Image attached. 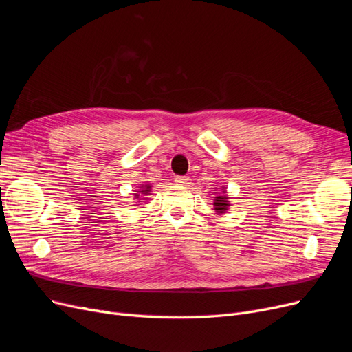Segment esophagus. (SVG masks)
Wrapping results in <instances>:
<instances>
[{
    "instance_id": "1",
    "label": "esophagus",
    "mask_w": 352,
    "mask_h": 352,
    "mask_svg": "<svg viewBox=\"0 0 352 352\" xmlns=\"http://www.w3.org/2000/svg\"><path fill=\"white\" fill-rule=\"evenodd\" d=\"M189 180V177L188 176H176L175 177V182L177 184V185H185L186 182Z\"/></svg>"
}]
</instances>
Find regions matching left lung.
<instances>
[{
    "mask_svg": "<svg viewBox=\"0 0 352 352\" xmlns=\"http://www.w3.org/2000/svg\"><path fill=\"white\" fill-rule=\"evenodd\" d=\"M212 202H214V204H212V206H214V210H216L217 214H223V212L228 211L230 202H229V197H228V192H226V188L225 186H223L221 192L217 194V197H214V201H212Z\"/></svg>",
    "mask_w": 352,
    "mask_h": 352,
    "instance_id": "obj_1",
    "label": "left lung"
}]
</instances>
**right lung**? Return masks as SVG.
<instances>
[{
  "label": "right lung",
  "mask_w": 352,
  "mask_h": 352,
  "mask_svg": "<svg viewBox=\"0 0 352 352\" xmlns=\"http://www.w3.org/2000/svg\"><path fill=\"white\" fill-rule=\"evenodd\" d=\"M150 190H151V185H141L140 190H138V194H135V198H140L142 195H148V194H150Z\"/></svg>",
  "instance_id": "1"
}]
</instances>
